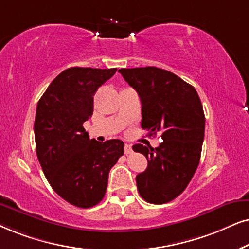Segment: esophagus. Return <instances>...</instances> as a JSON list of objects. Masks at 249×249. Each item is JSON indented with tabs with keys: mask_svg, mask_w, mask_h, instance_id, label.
Masks as SVG:
<instances>
[{
	"mask_svg": "<svg viewBox=\"0 0 249 249\" xmlns=\"http://www.w3.org/2000/svg\"><path fill=\"white\" fill-rule=\"evenodd\" d=\"M124 151H125V154L126 155H130V154H132V145L131 144H125V147H124Z\"/></svg>",
	"mask_w": 249,
	"mask_h": 249,
	"instance_id": "esophagus-1",
	"label": "esophagus"
}]
</instances>
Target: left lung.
Returning <instances> with one entry per match:
<instances>
[{
	"label": "left lung",
	"mask_w": 249,
	"mask_h": 249,
	"mask_svg": "<svg viewBox=\"0 0 249 249\" xmlns=\"http://www.w3.org/2000/svg\"><path fill=\"white\" fill-rule=\"evenodd\" d=\"M123 77L138 92L141 126L161 133L157 148L134 144L148 167L137 175L140 196L151 204L173 200L187 188L200 160L205 115L195 88L173 72L157 67L122 68Z\"/></svg>",
	"instance_id": "obj_1"
}]
</instances>
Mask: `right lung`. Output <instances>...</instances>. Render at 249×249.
Returning <instances> with one entry per match:
<instances>
[{"label":"right lung","mask_w":249,"mask_h":249,"mask_svg":"<svg viewBox=\"0 0 249 249\" xmlns=\"http://www.w3.org/2000/svg\"><path fill=\"white\" fill-rule=\"evenodd\" d=\"M117 69L71 67L46 89L36 108V154L46 180L69 204L93 207L105 197L108 174L124 155V142L102 143L83 127L93 114V95Z\"/></svg>","instance_id":"obj_1"}]
</instances>
